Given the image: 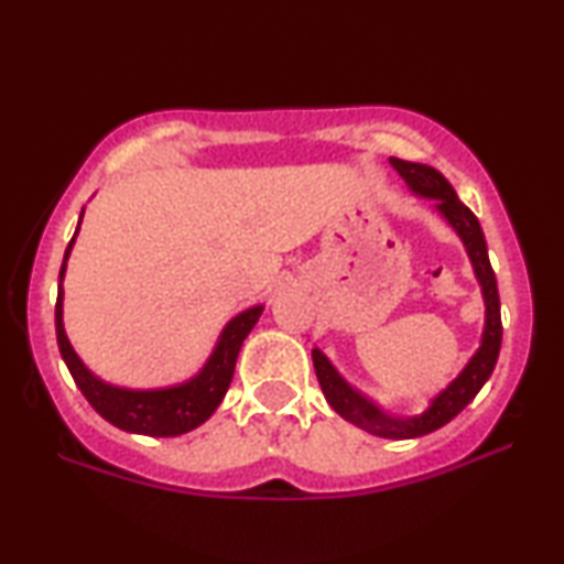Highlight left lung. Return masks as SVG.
<instances>
[{"label": "left lung", "instance_id": "1", "mask_svg": "<svg viewBox=\"0 0 564 564\" xmlns=\"http://www.w3.org/2000/svg\"><path fill=\"white\" fill-rule=\"evenodd\" d=\"M390 164L398 169V174L408 182V187L419 192L423 197L436 199L438 213L452 223V228L457 230L462 241L467 246L469 259H473L475 274L482 284L485 295V334L480 349L469 365L462 369V375L438 395L426 413L415 415V419H392V415L382 413L375 403H369L365 395H359L341 375L330 367V361L323 357L318 349H313V365L315 375H318L321 390L330 408L338 415H344L346 421L354 426L369 431V434L382 436V438H415L431 431L442 429L449 423L454 415L465 411L473 403L477 392L488 377L496 369L498 354H500V338H503V323H500V297H498V282L496 272H492L490 259H488V246H485V236L480 228V220L475 218V213L469 210L465 203H459L457 192L452 189V184L444 180L442 172H436L434 166L426 164H413V161L403 159H390Z\"/></svg>", "mask_w": 564, "mask_h": 564}]
</instances>
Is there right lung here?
Masks as SVG:
<instances>
[{"mask_svg": "<svg viewBox=\"0 0 564 564\" xmlns=\"http://www.w3.org/2000/svg\"><path fill=\"white\" fill-rule=\"evenodd\" d=\"M72 243L66 246L64 264H61V280H64V269ZM61 295L64 290L58 288L56 300V338L61 357H64L68 372H72L76 388L84 392V398L89 400V405L102 415L105 421H110L112 426L130 434H145V436H180L187 431L197 429L199 423H205L215 413V408L220 405L223 395H226L230 380H234V369L238 351H241L243 338L249 336L253 323L259 321V315L264 307L257 305L251 311H243L228 323L223 330L218 346H215L213 357L207 359L203 372L195 380L180 384V388H166V390H126V388H112L97 380L87 367L82 365V359L76 357V351L68 344L66 330H64V311H61Z\"/></svg>", "mask_w": 564, "mask_h": 564, "instance_id": "add662e5", "label": "right lung"}]
</instances>
